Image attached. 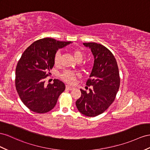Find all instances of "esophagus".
Here are the masks:
<instances>
[{
  "mask_svg": "<svg viewBox=\"0 0 150 150\" xmlns=\"http://www.w3.org/2000/svg\"><path fill=\"white\" fill-rule=\"evenodd\" d=\"M66 89H68V90H70L71 91L72 89H74V87H71V86H66Z\"/></svg>",
  "mask_w": 150,
  "mask_h": 150,
  "instance_id": "1",
  "label": "esophagus"
}]
</instances>
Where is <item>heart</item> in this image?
Wrapping results in <instances>:
<instances>
[{
  "mask_svg": "<svg viewBox=\"0 0 150 150\" xmlns=\"http://www.w3.org/2000/svg\"><path fill=\"white\" fill-rule=\"evenodd\" d=\"M72 54L74 55V58L75 60L78 62H80L82 61L84 54L81 51V50L75 48L72 49ZM61 62V52L60 51H57L54 56V63L56 65V66H58L59 65ZM80 76V74L77 72H74V71H64L62 74L60 75V77L61 79L63 80L64 82L68 83H74L75 81V79L76 77Z\"/></svg>",
  "mask_w": 150,
  "mask_h": 150,
  "instance_id": "b5f03b06",
  "label": "heart"
}]
</instances>
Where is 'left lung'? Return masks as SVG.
I'll list each match as a JSON object with an SVG mask.
<instances>
[{
  "instance_id": "left-lung-1",
  "label": "left lung",
  "mask_w": 150,
  "mask_h": 150,
  "mask_svg": "<svg viewBox=\"0 0 150 150\" xmlns=\"http://www.w3.org/2000/svg\"><path fill=\"white\" fill-rule=\"evenodd\" d=\"M84 45L91 49L94 58L93 70L86 85L93 86L89 93L80 89L82 95L76 106L82 114L96 117L101 114L114 101L120 87V79L117 61L104 45L89 42Z\"/></svg>"
}]
</instances>
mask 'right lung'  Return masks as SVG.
Returning <instances> with one entry per match:
<instances>
[{
  "mask_svg": "<svg viewBox=\"0 0 150 150\" xmlns=\"http://www.w3.org/2000/svg\"><path fill=\"white\" fill-rule=\"evenodd\" d=\"M70 43L44 38L34 42L23 53L16 68L15 84L21 100L32 112L51 111L64 91L63 82L54 79L53 83L46 86L45 79L51 74L57 50Z\"/></svg>",
  "mask_w": 150,
  "mask_h": 150,
  "instance_id": "obj_1",
  "label": "right lung"
}]
</instances>
